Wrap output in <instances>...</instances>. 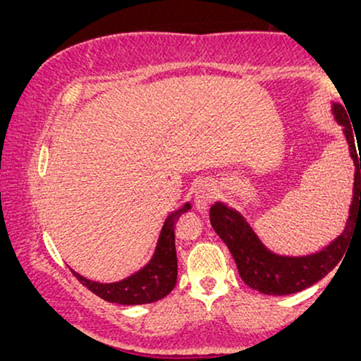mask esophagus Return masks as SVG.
Listing matches in <instances>:
<instances>
[{"mask_svg":"<svg viewBox=\"0 0 361 361\" xmlns=\"http://www.w3.org/2000/svg\"><path fill=\"white\" fill-rule=\"evenodd\" d=\"M215 197V188L210 181H200L197 186H195V209L198 212H205L209 209V205L212 204Z\"/></svg>","mask_w":361,"mask_h":361,"instance_id":"1","label":"esophagus"}]
</instances>
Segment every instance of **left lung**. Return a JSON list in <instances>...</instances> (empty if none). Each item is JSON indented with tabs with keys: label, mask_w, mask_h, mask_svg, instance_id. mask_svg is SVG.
<instances>
[{
	"label": "left lung",
	"mask_w": 361,
	"mask_h": 361,
	"mask_svg": "<svg viewBox=\"0 0 361 361\" xmlns=\"http://www.w3.org/2000/svg\"><path fill=\"white\" fill-rule=\"evenodd\" d=\"M331 115L343 127L348 151L353 159V195L343 233L322 250L302 256H288L271 251L255 233L247 219L226 202L210 207V224L219 238L229 247L244 283L264 295H290L310 287L333 270L341 261L355 227L361 222V152L356 154L355 135L339 103H331ZM360 161H357V156Z\"/></svg>",
	"instance_id": "1"
}]
</instances>
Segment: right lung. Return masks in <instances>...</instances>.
<instances>
[{
  "mask_svg": "<svg viewBox=\"0 0 361 361\" xmlns=\"http://www.w3.org/2000/svg\"><path fill=\"white\" fill-rule=\"evenodd\" d=\"M192 209L190 202L168 214L161 227L151 258L142 268L118 281H94L71 270L76 279L103 300L120 305H140L161 300L175 288L178 259L175 246V222L181 214Z\"/></svg>",
  "mask_w": 361,
  "mask_h": 361,
  "instance_id": "add662e5",
  "label": "right lung"
}]
</instances>
